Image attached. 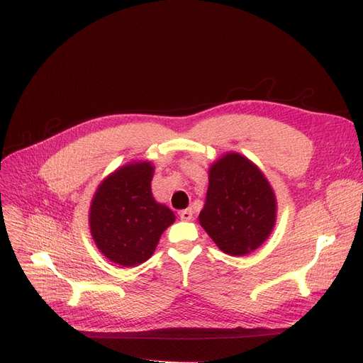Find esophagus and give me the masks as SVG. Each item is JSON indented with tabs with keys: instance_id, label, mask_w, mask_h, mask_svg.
I'll return each mask as SVG.
<instances>
[{
	"instance_id": "34e87169",
	"label": "esophagus",
	"mask_w": 363,
	"mask_h": 363,
	"mask_svg": "<svg viewBox=\"0 0 363 363\" xmlns=\"http://www.w3.org/2000/svg\"><path fill=\"white\" fill-rule=\"evenodd\" d=\"M179 215H180L183 221H191V219L194 218V213H192L191 208H184V211H180Z\"/></svg>"
}]
</instances>
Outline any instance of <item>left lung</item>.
<instances>
[{
  "mask_svg": "<svg viewBox=\"0 0 363 363\" xmlns=\"http://www.w3.org/2000/svg\"><path fill=\"white\" fill-rule=\"evenodd\" d=\"M276 213V195L255 163L238 152L213 162L199 218L219 250L230 256L252 252L268 239Z\"/></svg>",
  "mask_w": 363,
  "mask_h": 363,
  "instance_id": "1",
  "label": "left lung"
}]
</instances>
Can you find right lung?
I'll use <instances>...</instances> for the list:
<instances>
[{
  "label": "right lung",
  "instance_id": "obj_1",
  "mask_svg": "<svg viewBox=\"0 0 363 363\" xmlns=\"http://www.w3.org/2000/svg\"><path fill=\"white\" fill-rule=\"evenodd\" d=\"M155 167L150 162L124 164L106 177L92 199L91 233L103 255L116 265L136 267L155 252L175 215L151 194Z\"/></svg>",
  "mask_w": 363,
  "mask_h": 363
}]
</instances>
